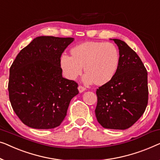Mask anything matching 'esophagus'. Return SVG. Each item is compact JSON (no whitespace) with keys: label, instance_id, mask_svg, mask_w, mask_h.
<instances>
[{"label":"esophagus","instance_id":"esophagus-1","mask_svg":"<svg viewBox=\"0 0 160 160\" xmlns=\"http://www.w3.org/2000/svg\"><path fill=\"white\" fill-rule=\"evenodd\" d=\"M78 90H79L80 93H82V92L85 91V90H86V88H85V87L82 86V85H79V86H78Z\"/></svg>","mask_w":160,"mask_h":160}]
</instances>
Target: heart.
Wrapping results in <instances>:
<instances>
[{
  "mask_svg": "<svg viewBox=\"0 0 160 160\" xmlns=\"http://www.w3.org/2000/svg\"><path fill=\"white\" fill-rule=\"evenodd\" d=\"M71 53H62L59 59L63 75L69 80H75L84 67L83 82L103 85L112 80L118 69L119 51L111 42H85L72 48Z\"/></svg>",
  "mask_w": 160,
  "mask_h": 160,
  "instance_id": "heart-1",
  "label": "heart"
}]
</instances>
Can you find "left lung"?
I'll return each mask as SVG.
<instances>
[{
	"label": "left lung",
	"instance_id": "left-lung-1",
	"mask_svg": "<svg viewBox=\"0 0 160 160\" xmlns=\"http://www.w3.org/2000/svg\"><path fill=\"white\" fill-rule=\"evenodd\" d=\"M120 53L111 80L96 90L98 122L108 129L125 130L144 113L148 103L147 71L138 54L122 40L113 39Z\"/></svg>",
	"mask_w": 160,
	"mask_h": 160
}]
</instances>
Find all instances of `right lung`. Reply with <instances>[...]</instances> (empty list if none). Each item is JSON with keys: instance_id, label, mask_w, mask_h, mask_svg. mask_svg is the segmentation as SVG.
Returning a JSON list of instances; mask_svg holds the SVG:
<instances>
[{"instance_id": "obj_1", "label": "right lung", "mask_w": 160, "mask_h": 160, "mask_svg": "<svg viewBox=\"0 0 160 160\" xmlns=\"http://www.w3.org/2000/svg\"><path fill=\"white\" fill-rule=\"evenodd\" d=\"M72 38L40 36L18 53L10 67L9 100L20 120L35 129L61 125L78 84L62 77L61 55Z\"/></svg>"}]
</instances>
